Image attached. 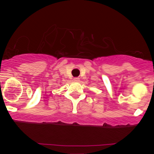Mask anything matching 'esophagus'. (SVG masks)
I'll use <instances>...</instances> for the list:
<instances>
[{
	"label": "esophagus",
	"mask_w": 154,
	"mask_h": 154,
	"mask_svg": "<svg viewBox=\"0 0 154 154\" xmlns=\"http://www.w3.org/2000/svg\"><path fill=\"white\" fill-rule=\"evenodd\" d=\"M73 81L75 82H79L80 81V79H79V78H74V79H73Z\"/></svg>",
	"instance_id": "esophagus-1"
}]
</instances>
